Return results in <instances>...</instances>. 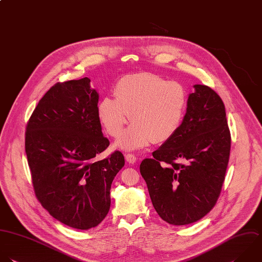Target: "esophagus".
<instances>
[{"label": "esophagus", "instance_id": "1", "mask_svg": "<svg viewBox=\"0 0 262 262\" xmlns=\"http://www.w3.org/2000/svg\"><path fill=\"white\" fill-rule=\"evenodd\" d=\"M125 160H126L128 163L134 164V163H136V161H137V157H136L135 155H133V154H126V155H125Z\"/></svg>", "mask_w": 262, "mask_h": 262}]
</instances>
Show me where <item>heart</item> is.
Listing matches in <instances>:
<instances>
[{
    "instance_id": "obj_1",
    "label": "heart",
    "mask_w": 262,
    "mask_h": 262,
    "mask_svg": "<svg viewBox=\"0 0 262 262\" xmlns=\"http://www.w3.org/2000/svg\"><path fill=\"white\" fill-rule=\"evenodd\" d=\"M114 98L104 97L98 104L100 122L111 137H118L129 120L134 122L116 141L119 149L133 151L152 142L164 143L181 128L187 107L188 92L179 81L143 72L120 78Z\"/></svg>"
}]
</instances>
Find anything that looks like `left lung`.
Wrapping results in <instances>:
<instances>
[{"mask_svg": "<svg viewBox=\"0 0 262 262\" xmlns=\"http://www.w3.org/2000/svg\"><path fill=\"white\" fill-rule=\"evenodd\" d=\"M194 88L179 132L140 165L155 210L174 226L193 224L213 208L231 151L222 98L207 85Z\"/></svg>", "mask_w": 262, "mask_h": 262, "instance_id": "1", "label": "left lung"}]
</instances>
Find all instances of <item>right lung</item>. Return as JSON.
<instances>
[{"label":"right lung","instance_id":"right-lung-1","mask_svg":"<svg viewBox=\"0 0 262 262\" xmlns=\"http://www.w3.org/2000/svg\"><path fill=\"white\" fill-rule=\"evenodd\" d=\"M91 79L58 82L39 100L25 133V153L35 196L60 223L77 230L97 227L110 209V189L124 157L108 146Z\"/></svg>","mask_w":262,"mask_h":262}]
</instances>
